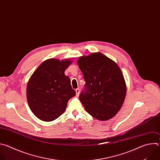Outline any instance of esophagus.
<instances>
[{
	"mask_svg": "<svg viewBox=\"0 0 160 160\" xmlns=\"http://www.w3.org/2000/svg\"><path fill=\"white\" fill-rule=\"evenodd\" d=\"M76 96H77V97H78L79 94V92H80V89L79 88H77L76 89Z\"/></svg>",
	"mask_w": 160,
	"mask_h": 160,
	"instance_id": "1",
	"label": "esophagus"
}]
</instances>
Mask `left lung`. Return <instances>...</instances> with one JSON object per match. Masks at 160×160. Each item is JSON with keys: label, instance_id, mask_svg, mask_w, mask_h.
I'll list each match as a JSON object with an SVG mask.
<instances>
[{"label": "left lung", "instance_id": "8db88e82", "mask_svg": "<svg viewBox=\"0 0 160 160\" xmlns=\"http://www.w3.org/2000/svg\"><path fill=\"white\" fill-rule=\"evenodd\" d=\"M78 64L86 81L79 99L91 116L99 120L113 117L124 102L127 87L117 63L100 52L82 56Z\"/></svg>", "mask_w": 160, "mask_h": 160}]
</instances>
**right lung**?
<instances>
[{"instance_id":"obj_1","label":"right lung","mask_w":160,"mask_h":160,"mask_svg":"<svg viewBox=\"0 0 160 160\" xmlns=\"http://www.w3.org/2000/svg\"><path fill=\"white\" fill-rule=\"evenodd\" d=\"M70 59L50 58L43 62L30 77L26 87L28 105L39 119L50 122L65 112L68 101L76 95L64 72Z\"/></svg>"}]
</instances>
